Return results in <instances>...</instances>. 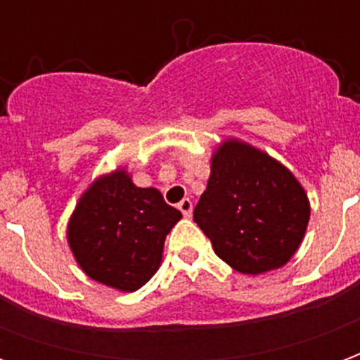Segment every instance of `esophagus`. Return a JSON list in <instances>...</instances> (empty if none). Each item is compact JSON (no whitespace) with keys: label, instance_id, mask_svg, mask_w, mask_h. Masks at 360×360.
Listing matches in <instances>:
<instances>
[{"label":"esophagus","instance_id":"34e87169","mask_svg":"<svg viewBox=\"0 0 360 360\" xmlns=\"http://www.w3.org/2000/svg\"><path fill=\"white\" fill-rule=\"evenodd\" d=\"M179 210L185 218H191V216H193V202H191L188 198H183L179 202Z\"/></svg>","mask_w":360,"mask_h":360}]
</instances>
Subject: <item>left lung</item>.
<instances>
[{"mask_svg":"<svg viewBox=\"0 0 360 360\" xmlns=\"http://www.w3.org/2000/svg\"><path fill=\"white\" fill-rule=\"evenodd\" d=\"M310 219L307 191L291 169L241 139L221 141L195 221L235 271L260 276L285 266Z\"/></svg>","mask_w":360,"mask_h":360,"instance_id":"left-lung-1","label":"left lung"}]
</instances>
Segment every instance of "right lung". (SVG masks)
Returning a JSON list of instances; mask_svg holds the SVG:
<instances>
[{
  "label": "right lung",
  "mask_w": 360,
  "mask_h": 360,
  "mask_svg": "<svg viewBox=\"0 0 360 360\" xmlns=\"http://www.w3.org/2000/svg\"><path fill=\"white\" fill-rule=\"evenodd\" d=\"M183 218L154 187H136L125 165L98 175L67 221V243L90 279L121 293L148 283L164 243Z\"/></svg>",
  "instance_id": "1"
}]
</instances>
